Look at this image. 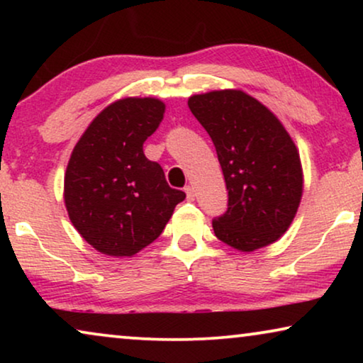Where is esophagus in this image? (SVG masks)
Listing matches in <instances>:
<instances>
[{"instance_id":"1","label":"esophagus","mask_w":363,"mask_h":363,"mask_svg":"<svg viewBox=\"0 0 363 363\" xmlns=\"http://www.w3.org/2000/svg\"><path fill=\"white\" fill-rule=\"evenodd\" d=\"M185 193H186L188 200H190V201L195 200V188H193L191 185H186L185 186Z\"/></svg>"}]
</instances>
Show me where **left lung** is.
Listing matches in <instances>:
<instances>
[{
	"label": "left lung",
	"instance_id": "obj_1",
	"mask_svg": "<svg viewBox=\"0 0 363 363\" xmlns=\"http://www.w3.org/2000/svg\"><path fill=\"white\" fill-rule=\"evenodd\" d=\"M211 137L228 190V208L213 220L218 240L255 251L279 240L302 196L297 148L269 108L241 91H213L188 99Z\"/></svg>",
	"mask_w": 363,
	"mask_h": 363
}]
</instances>
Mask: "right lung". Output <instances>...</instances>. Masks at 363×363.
<instances>
[{"instance_id":"1","label":"right lung","mask_w":363,"mask_h":363,"mask_svg":"<svg viewBox=\"0 0 363 363\" xmlns=\"http://www.w3.org/2000/svg\"><path fill=\"white\" fill-rule=\"evenodd\" d=\"M163 112L158 99H122L104 108L74 147L64 201L79 235L102 255L132 256L143 250L185 200L143 153Z\"/></svg>"}]
</instances>
